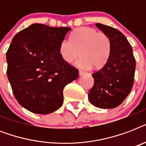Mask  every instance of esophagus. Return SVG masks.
Here are the masks:
<instances>
[{
	"label": "esophagus",
	"mask_w": 146,
	"mask_h": 146,
	"mask_svg": "<svg viewBox=\"0 0 146 146\" xmlns=\"http://www.w3.org/2000/svg\"><path fill=\"white\" fill-rule=\"evenodd\" d=\"M86 73H85V72H82V71H79V76H84L86 75Z\"/></svg>",
	"instance_id": "obj_1"
}]
</instances>
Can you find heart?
I'll return each instance as SVG.
<instances>
[{
    "instance_id": "obj_1",
    "label": "heart",
    "mask_w": 146,
    "mask_h": 146,
    "mask_svg": "<svg viewBox=\"0 0 146 146\" xmlns=\"http://www.w3.org/2000/svg\"><path fill=\"white\" fill-rule=\"evenodd\" d=\"M111 53V42L104 33L92 27H80L73 33L72 39L64 40L59 47V54L66 64H70L79 54L76 66L83 70L92 66L102 68L106 64Z\"/></svg>"
}]
</instances>
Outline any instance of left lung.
I'll list each match as a JSON object with an SVG mask.
<instances>
[{
    "label": "left lung",
    "mask_w": 146,
    "mask_h": 146,
    "mask_svg": "<svg viewBox=\"0 0 146 146\" xmlns=\"http://www.w3.org/2000/svg\"><path fill=\"white\" fill-rule=\"evenodd\" d=\"M96 26L109 38L111 53L101 70L92 73L94 86L89 100L100 108H114L122 103L133 86L136 60L127 38L120 31L101 23Z\"/></svg>",
    "instance_id": "left-lung-1"
}]
</instances>
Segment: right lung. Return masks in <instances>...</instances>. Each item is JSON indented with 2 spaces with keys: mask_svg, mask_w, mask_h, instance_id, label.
Returning <instances> with one entry per match:
<instances>
[{
  "mask_svg": "<svg viewBox=\"0 0 146 146\" xmlns=\"http://www.w3.org/2000/svg\"><path fill=\"white\" fill-rule=\"evenodd\" d=\"M70 30L34 23L13 38L6 54L8 80L17 102L33 113L57 110L64 102L65 86L79 76L78 70L59 54L60 44Z\"/></svg>",
  "mask_w": 146,
  "mask_h": 146,
  "instance_id": "obj_1",
  "label": "right lung"
}]
</instances>
